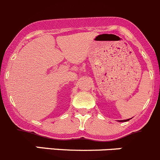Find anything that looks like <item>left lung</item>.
<instances>
[{"label": "left lung", "mask_w": 160, "mask_h": 160, "mask_svg": "<svg viewBox=\"0 0 160 160\" xmlns=\"http://www.w3.org/2000/svg\"><path fill=\"white\" fill-rule=\"evenodd\" d=\"M128 120H130V119H127V120H123V121H124V122H126V121H128ZM123 121H121V120H120L119 122H123Z\"/></svg>", "instance_id": "8db88e82"}]
</instances>
